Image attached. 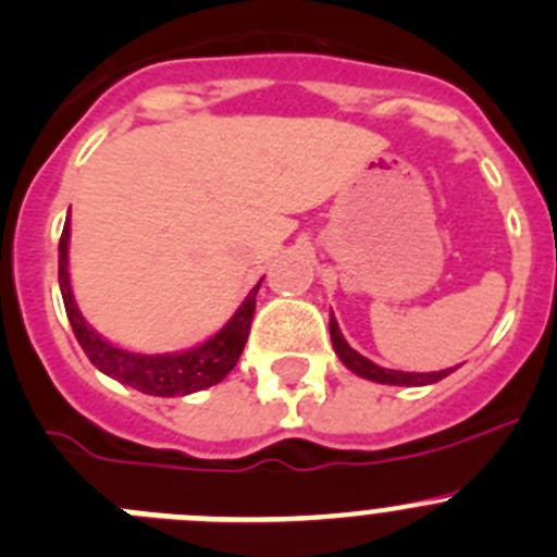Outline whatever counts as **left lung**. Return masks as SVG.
<instances>
[{"mask_svg":"<svg viewBox=\"0 0 557 557\" xmlns=\"http://www.w3.org/2000/svg\"><path fill=\"white\" fill-rule=\"evenodd\" d=\"M330 335L332 346H335V355L341 357V362L349 368L351 373L362 379H371L379 384H396V387H423V384H434L440 379H445L448 373H454V368L448 371H434V373H404V371H389V368H379L376 362H371L368 357H362L360 351H355L346 343V337L341 335V326H337L335 315H330Z\"/></svg>","mask_w":557,"mask_h":557,"instance_id":"8db88e82","label":"left lung"}]
</instances>
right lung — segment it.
<instances>
[{"mask_svg":"<svg viewBox=\"0 0 557 557\" xmlns=\"http://www.w3.org/2000/svg\"><path fill=\"white\" fill-rule=\"evenodd\" d=\"M67 238H71V220H65L60 236L62 302H65L67 321L74 326L76 341H79V346L98 371L117 379L121 384L139 389L145 396L173 398L211 387V384L222 382L236 368L238 357L244 351V343H247L249 324H252L255 315V294H258L261 283L249 290L242 308L233 313V319L214 337H208L206 343H200L195 349L170 351V355H137V351H126L121 346H112L109 341H103L87 324L79 308H76L74 290H71V274H67Z\"/></svg>","mask_w":557,"mask_h":557,"instance_id":"obj_1","label":"right lung"}]
</instances>
